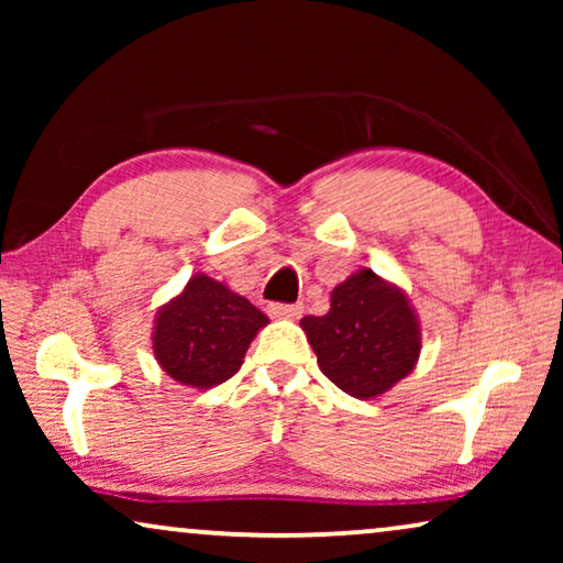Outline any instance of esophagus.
<instances>
[{
  "mask_svg": "<svg viewBox=\"0 0 563 563\" xmlns=\"http://www.w3.org/2000/svg\"><path fill=\"white\" fill-rule=\"evenodd\" d=\"M302 312H305L302 305H282V302L268 305V314L279 320H297Z\"/></svg>",
  "mask_w": 563,
  "mask_h": 563,
  "instance_id": "obj_1",
  "label": "esophagus"
}]
</instances>
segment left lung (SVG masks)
<instances>
[{"label": "left lung", "mask_w": 563, "mask_h": 563, "mask_svg": "<svg viewBox=\"0 0 563 563\" xmlns=\"http://www.w3.org/2000/svg\"><path fill=\"white\" fill-rule=\"evenodd\" d=\"M320 372L356 399H374L412 372L422 335L418 312L397 284L358 268L330 295L322 318L299 320Z\"/></svg>", "instance_id": "1"}]
</instances>
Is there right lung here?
I'll use <instances>...</instances> for the list:
<instances>
[{"label":"right lung","instance_id":"add662e5","mask_svg":"<svg viewBox=\"0 0 563 563\" xmlns=\"http://www.w3.org/2000/svg\"><path fill=\"white\" fill-rule=\"evenodd\" d=\"M266 325V314L228 284L195 274L156 312L153 356L174 382L212 389L243 366L251 341Z\"/></svg>","mask_w":563,"mask_h":563}]
</instances>
